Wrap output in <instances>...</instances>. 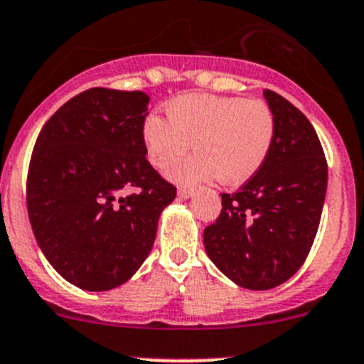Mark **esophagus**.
<instances>
[{
  "label": "esophagus",
  "mask_w": 364,
  "mask_h": 364,
  "mask_svg": "<svg viewBox=\"0 0 364 364\" xmlns=\"http://www.w3.org/2000/svg\"><path fill=\"white\" fill-rule=\"evenodd\" d=\"M191 196H193V189H189V187H181L178 189V198H182V200H187Z\"/></svg>",
  "instance_id": "esophagus-1"
}]
</instances>
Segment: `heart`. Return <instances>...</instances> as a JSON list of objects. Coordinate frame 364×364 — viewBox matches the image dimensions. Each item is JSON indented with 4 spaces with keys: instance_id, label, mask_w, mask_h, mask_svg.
Wrapping results in <instances>:
<instances>
[{
    "instance_id": "b5f03b06",
    "label": "heart",
    "mask_w": 364,
    "mask_h": 364,
    "mask_svg": "<svg viewBox=\"0 0 364 364\" xmlns=\"http://www.w3.org/2000/svg\"><path fill=\"white\" fill-rule=\"evenodd\" d=\"M166 118L149 114L141 138L146 157L159 170L189 150L196 154L175 164L170 177L198 183L218 177L225 186L250 181L267 161L276 136L271 106L260 99L186 93L166 104Z\"/></svg>"
}]
</instances>
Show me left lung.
I'll use <instances>...</instances> for the list:
<instances>
[{"label":"left lung","instance_id":"8db88e82","mask_svg":"<svg viewBox=\"0 0 364 364\" xmlns=\"http://www.w3.org/2000/svg\"><path fill=\"white\" fill-rule=\"evenodd\" d=\"M264 97L276 118L271 154L237 193L221 194V214L203 232L215 267L250 290L274 289L299 271L327 191V163L313 125L272 90Z\"/></svg>","mask_w":364,"mask_h":364}]
</instances>
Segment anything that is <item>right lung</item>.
Segmentation results:
<instances>
[{"label": "right lung", "instance_id": "obj_1", "mask_svg": "<svg viewBox=\"0 0 364 364\" xmlns=\"http://www.w3.org/2000/svg\"><path fill=\"white\" fill-rule=\"evenodd\" d=\"M150 97L90 88L46 122L28 170L35 239L61 278L88 292L124 285L149 257L175 189L150 166ZM135 193L124 195L125 190Z\"/></svg>", "mask_w": 364, "mask_h": 364}]
</instances>
